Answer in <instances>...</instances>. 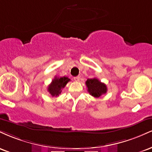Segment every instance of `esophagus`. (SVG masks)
<instances>
[{
  "label": "esophagus",
  "mask_w": 152,
  "mask_h": 152,
  "mask_svg": "<svg viewBox=\"0 0 152 152\" xmlns=\"http://www.w3.org/2000/svg\"><path fill=\"white\" fill-rule=\"evenodd\" d=\"M74 80L75 81H78L80 80V76H76V77H74Z\"/></svg>",
  "instance_id": "1"
}]
</instances>
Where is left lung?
<instances>
[{
  "mask_svg": "<svg viewBox=\"0 0 152 152\" xmlns=\"http://www.w3.org/2000/svg\"><path fill=\"white\" fill-rule=\"evenodd\" d=\"M86 85L88 88L87 91H88V93L96 98H99L107 91V87L105 83H102L96 78L87 79Z\"/></svg>",
  "mask_w": 152,
  "mask_h": 152,
  "instance_id": "left-lung-1",
  "label": "left lung"
}]
</instances>
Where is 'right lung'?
Masks as SVG:
<instances>
[{"mask_svg": "<svg viewBox=\"0 0 152 152\" xmlns=\"http://www.w3.org/2000/svg\"><path fill=\"white\" fill-rule=\"evenodd\" d=\"M69 81H70V78L66 76H63L60 78L56 76L50 84L48 86V91L53 97H57Z\"/></svg>", "mask_w": 152, "mask_h": 152, "instance_id": "1", "label": "right lung"}]
</instances>
